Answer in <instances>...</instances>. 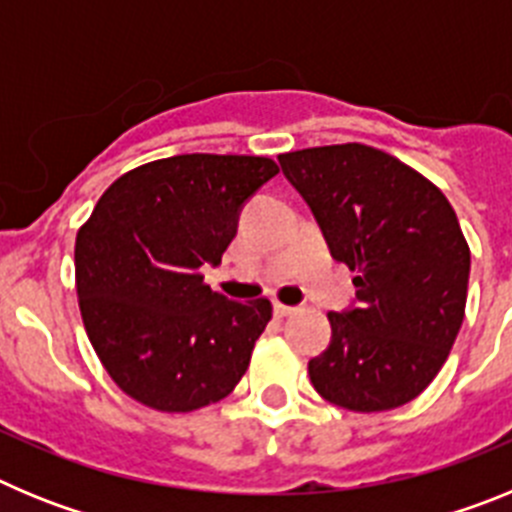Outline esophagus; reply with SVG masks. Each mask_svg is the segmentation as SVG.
Masks as SVG:
<instances>
[{"mask_svg":"<svg viewBox=\"0 0 512 512\" xmlns=\"http://www.w3.org/2000/svg\"><path fill=\"white\" fill-rule=\"evenodd\" d=\"M295 312L297 307L284 305V302H274V315H277V318H289V315H295Z\"/></svg>","mask_w":512,"mask_h":512,"instance_id":"34e87169","label":"esophagus"}]
</instances>
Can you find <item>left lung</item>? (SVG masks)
<instances>
[{
	"label": "left lung",
	"instance_id": "obj_1",
	"mask_svg": "<svg viewBox=\"0 0 512 512\" xmlns=\"http://www.w3.org/2000/svg\"><path fill=\"white\" fill-rule=\"evenodd\" d=\"M282 171L318 217L333 259L356 271L359 307L328 312L333 338L312 387L354 413L415 400L441 372L464 320L469 243L441 189L364 143L302 148Z\"/></svg>",
	"mask_w": 512,
	"mask_h": 512
}]
</instances>
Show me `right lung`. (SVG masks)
<instances>
[{
	"mask_svg": "<svg viewBox=\"0 0 512 512\" xmlns=\"http://www.w3.org/2000/svg\"><path fill=\"white\" fill-rule=\"evenodd\" d=\"M279 166L266 156L184 153L130 169L76 233V295L99 361L135 402L192 413L235 390L271 320L266 297L233 302L202 266Z\"/></svg>",
	"mask_w": 512,
	"mask_h": 512,
	"instance_id": "obj_1",
	"label": "right lung"
}]
</instances>
